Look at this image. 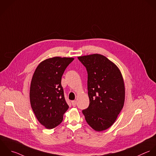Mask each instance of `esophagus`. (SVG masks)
<instances>
[{
	"label": "esophagus",
	"mask_w": 156,
	"mask_h": 156,
	"mask_svg": "<svg viewBox=\"0 0 156 156\" xmlns=\"http://www.w3.org/2000/svg\"><path fill=\"white\" fill-rule=\"evenodd\" d=\"M72 105L73 107H75L76 106V101L75 100L74 101H72Z\"/></svg>",
	"instance_id": "1"
}]
</instances>
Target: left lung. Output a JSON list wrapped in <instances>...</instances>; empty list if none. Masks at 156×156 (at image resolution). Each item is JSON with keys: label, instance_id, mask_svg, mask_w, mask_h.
<instances>
[{"label": "left lung", "instance_id": "left-lung-1", "mask_svg": "<svg viewBox=\"0 0 156 156\" xmlns=\"http://www.w3.org/2000/svg\"><path fill=\"white\" fill-rule=\"evenodd\" d=\"M86 67L89 106L83 111L88 125L96 131L110 128L123 108L125 87L120 70L100 54L78 56Z\"/></svg>", "mask_w": 156, "mask_h": 156}]
</instances>
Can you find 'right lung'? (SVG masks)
<instances>
[{"mask_svg":"<svg viewBox=\"0 0 156 156\" xmlns=\"http://www.w3.org/2000/svg\"><path fill=\"white\" fill-rule=\"evenodd\" d=\"M73 58L55 56L42 61L32 76L30 101L39 123L51 129L58 126L69 109L61 86L65 69Z\"/></svg>","mask_w":156,"mask_h":156,"instance_id":"obj_1","label":"right lung"}]
</instances>
